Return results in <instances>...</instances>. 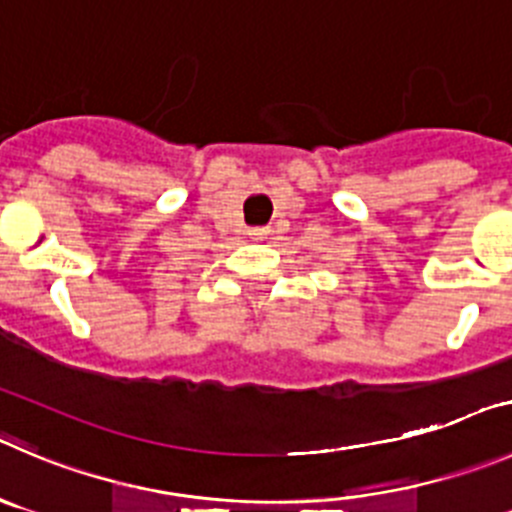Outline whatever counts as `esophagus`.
<instances>
[{
    "label": "esophagus",
    "instance_id": "34e87169",
    "mask_svg": "<svg viewBox=\"0 0 512 512\" xmlns=\"http://www.w3.org/2000/svg\"><path fill=\"white\" fill-rule=\"evenodd\" d=\"M267 234H270V229L267 227H252L250 229V237L255 242H262V240H267Z\"/></svg>",
    "mask_w": 512,
    "mask_h": 512
}]
</instances>
